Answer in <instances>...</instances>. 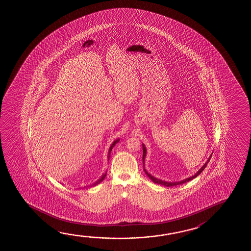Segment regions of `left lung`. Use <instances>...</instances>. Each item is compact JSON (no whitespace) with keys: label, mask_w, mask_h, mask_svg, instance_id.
<instances>
[{"label":"left lung","mask_w":251,"mask_h":251,"mask_svg":"<svg viewBox=\"0 0 251 251\" xmlns=\"http://www.w3.org/2000/svg\"><path fill=\"white\" fill-rule=\"evenodd\" d=\"M143 164H144V159H145V155H146V148H145V146H144L143 144ZM211 156H212V155H210V156H209V158L208 159V161H207V162L205 163L203 166L201 168L200 170H198V172H197V173L196 174L195 176H191V177L187 178V179H185V180H182V181H175V182H169V181H162V180H160V179H157V178H154V176H152L151 175H150V174L147 172L146 170H145V173H146L147 175H148V176L151 178V180L154 181V183H157V184H160V185L166 186V187H174V186L180 185V184H182V183H185V182H188V181H190V180H192V179H194V178L197 177V176H199V175H200V174L201 173V172H202L203 170H204L205 168H206V166H207V164H208V162H209V160H210V158H211Z\"/></svg>","instance_id":"8db88e82"}]
</instances>
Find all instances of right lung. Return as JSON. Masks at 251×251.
I'll use <instances>...</instances> for the list:
<instances>
[{
    "label": "right lung",
    "instance_id": "add662e5",
    "mask_svg": "<svg viewBox=\"0 0 251 251\" xmlns=\"http://www.w3.org/2000/svg\"><path fill=\"white\" fill-rule=\"evenodd\" d=\"M119 142V139L116 140L114 143H113V144H112L111 147L109 148V151H108V157H109V154H110V152H111L112 149H113V147L115 146L116 145V143H118ZM105 176H106V173L103 174V176H101V177L99 179V180H97L95 183H93V185L91 186H96L97 185V184H99L100 183V181H103V179H104Z\"/></svg>",
    "mask_w": 251,
    "mask_h": 251
}]
</instances>
